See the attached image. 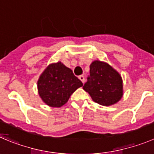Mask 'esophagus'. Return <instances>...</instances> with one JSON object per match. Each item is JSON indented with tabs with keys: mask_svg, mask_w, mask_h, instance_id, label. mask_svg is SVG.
Instances as JSON below:
<instances>
[{
	"mask_svg": "<svg viewBox=\"0 0 154 154\" xmlns=\"http://www.w3.org/2000/svg\"><path fill=\"white\" fill-rule=\"evenodd\" d=\"M79 79H80V80H81L82 81V83H84V80H85V78H84V77L83 75H80V76H79Z\"/></svg>",
	"mask_w": 154,
	"mask_h": 154,
	"instance_id": "obj_1",
	"label": "esophagus"
}]
</instances>
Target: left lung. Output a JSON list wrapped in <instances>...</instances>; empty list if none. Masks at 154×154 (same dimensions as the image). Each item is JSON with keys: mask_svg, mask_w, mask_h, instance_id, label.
<instances>
[{"mask_svg": "<svg viewBox=\"0 0 154 154\" xmlns=\"http://www.w3.org/2000/svg\"><path fill=\"white\" fill-rule=\"evenodd\" d=\"M90 76L83 89L98 104L109 106L123 97V80L120 74L111 65L96 60L90 66Z\"/></svg>", "mask_w": 154, "mask_h": 154, "instance_id": "8db88e82", "label": "left lung"}]
</instances>
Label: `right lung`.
Instances as JSON below:
<instances>
[{
	"label": "right lung",
	"mask_w": 154,
	"mask_h": 154,
	"mask_svg": "<svg viewBox=\"0 0 154 154\" xmlns=\"http://www.w3.org/2000/svg\"><path fill=\"white\" fill-rule=\"evenodd\" d=\"M82 86L83 83L71 69L61 61L48 64L37 81L40 98L48 106L55 108L64 106L71 94Z\"/></svg>",
	"instance_id": "1"
}]
</instances>
